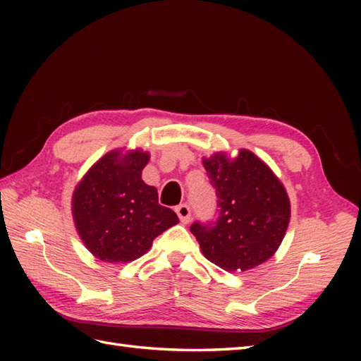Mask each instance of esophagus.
<instances>
[{
  "mask_svg": "<svg viewBox=\"0 0 361 361\" xmlns=\"http://www.w3.org/2000/svg\"><path fill=\"white\" fill-rule=\"evenodd\" d=\"M176 214H178V219L183 221V224H188V221L190 220V208L188 204H180V206H176Z\"/></svg>",
  "mask_w": 361,
  "mask_h": 361,
  "instance_id": "34e87169",
  "label": "esophagus"
}]
</instances>
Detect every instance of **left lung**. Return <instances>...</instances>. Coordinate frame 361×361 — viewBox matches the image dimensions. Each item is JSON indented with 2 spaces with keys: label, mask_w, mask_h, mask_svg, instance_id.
Here are the masks:
<instances>
[{
  "label": "left lung",
  "mask_w": 361,
  "mask_h": 361,
  "mask_svg": "<svg viewBox=\"0 0 361 361\" xmlns=\"http://www.w3.org/2000/svg\"><path fill=\"white\" fill-rule=\"evenodd\" d=\"M219 198L214 225L195 224L190 233L203 256L226 271H247L274 256L287 233L290 198L278 176L251 150L231 158L225 152L203 157Z\"/></svg>",
  "instance_id": "left-lung-1"
}]
</instances>
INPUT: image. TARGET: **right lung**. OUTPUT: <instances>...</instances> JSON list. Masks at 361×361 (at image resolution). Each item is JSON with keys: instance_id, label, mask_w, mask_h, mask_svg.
Returning a JSON list of instances; mask_svg holds the SVG:
<instances>
[{"instance_id": "obj_1", "label": "right lung", "mask_w": 361, "mask_h": 361, "mask_svg": "<svg viewBox=\"0 0 361 361\" xmlns=\"http://www.w3.org/2000/svg\"><path fill=\"white\" fill-rule=\"evenodd\" d=\"M150 153L114 149L88 169L71 200L73 220L85 248L110 264L145 255L153 239L178 224L176 214L158 203L157 188L142 181Z\"/></svg>"}]
</instances>
